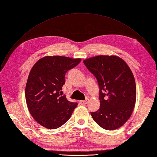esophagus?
<instances>
[{"label": "esophagus", "mask_w": 157, "mask_h": 157, "mask_svg": "<svg viewBox=\"0 0 157 157\" xmlns=\"http://www.w3.org/2000/svg\"><path fill=\"white\" fill-rule=\"evenodd\" d=\"M88 103V100H82V101H80V104L81 105H86Z\"/></svg>", "instance_id": "esophagus-1"}]
</instances>
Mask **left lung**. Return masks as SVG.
<instances>
[{
    "label": "left lung",
    "instance_id": "obj_1",
    "mask_svg": "<svg viewBox=\"0 0 157 157\" xmlns=\"http://www.w3.org/2000/svg\"><path fill=\"white\" fill-rule=\"evenodd\" d=\"M84 64L95 76L100 88V107L91 112L93 120L106 130L120 128L132 113L136 101V84L128 64L116 56H98Z\"/></svg>",
    "mask_w": 157,
    "mask_h": 157
}]
</instances>
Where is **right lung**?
Masks as SVG:
<instances>
[{
  "label": "right lung",
  "instance_id": "obj_1",
  "mask_svg": "<svg viewBox=\"0 0 157 157\" xmlns=\"http://www.w3.org/2000/svg\"><path fill=\"white\" fill-rule=\"evenodd\" d=\"M81 59L45 56L33 66L28 78L25 96L29 113L38 124L57 129L69 120L77 102L62 96L67 71L78 65Z\"/></svg>",
  "mask_w": 157,
  "mask_h": 157
}]
</instances>
